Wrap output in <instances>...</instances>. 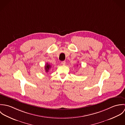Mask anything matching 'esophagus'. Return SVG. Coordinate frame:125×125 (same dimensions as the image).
I'll use <instances>...</instances> for the list:
<instances>
[{"instance_id": "34e87169", "label": "esophagus", "mask_w": 125, "mask_h": 125, "mask_svg": "<svg viewBox=\"0 0 125 125\" xmlns=\"http://www.w3.org/2000/svg\"><path fill=\"white\" fill-rule=\"evenodd\" d=\"M61 63H62V65H65V61H62V62H61Z\"/></svg>"}]
</instances>
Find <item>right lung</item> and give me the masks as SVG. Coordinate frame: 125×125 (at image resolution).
I'll return each mask as SVG.
<instances>
[{"mask_svg":"<svg viewBox=\"0 0 125 125\" xmlns=\"http://www.w3.org/2000/svg\"><path fill=\"white\" fill-rule=\"evenodd\" d=\"M51 68V65H50L49 64H48V63H47V64L45 65V70L46 72L47 73L48 72L50 69Z\"/></svg>","mask_w":125,"mask_h":125,"instance_id":"add662e5","label":"right lung"}]
</instances>
